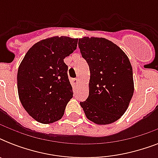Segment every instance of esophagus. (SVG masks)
<instances>
[{"label":"esophagus","mask_w":158,"mask_h":158,"mask_svg":"<svg viewBox=\"0 0 158 158\" xmlns=\"http://www.w3.org/2000/svg\"><path fill=\"white\" fill-rule=\"evenodd\" d=\"M74 83H75V84H78L79 83V78H76V79H74Z\"/></svg>","instance_id":"1"}]
</instances>
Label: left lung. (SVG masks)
<instances>
[{
  "label": "left lung",
  "mask_w": 158,
  "mask_h": 158,
  "mask_svg": "<svg viewBox=\"0 0 158 158\" xmlns=\"http://www.w3.org/2000/svg\"><path fill=\"white\" fill-rule=\"evenodd\" d=\"M79 48L90 70L89 97L80 106L97 125L115 122L126 111L134 94L130 60L117 45L103 38H79Z\"/></svg>",
  "instance_id": "left-lung-1"
}]
</instances>
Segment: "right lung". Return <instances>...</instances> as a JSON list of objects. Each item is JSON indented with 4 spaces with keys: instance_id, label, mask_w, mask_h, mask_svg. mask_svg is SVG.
<instances>
[{
    "instance_id": "add662e5",
    "label": "right lung",
    "mask_w": 158,
    "mask_h": 158,
    "mask_svg": "<svg viewBox=\"0 0 158 158\" xmlns=\"http://www.w3.org/2000/svg\"><path fill=\"white\" fill-rule=\"evenodd\" d=\"M78 38L55 36L35 43L19 66V98L31 117L42 124L61 119L73 97L64 59L77 48Z\"/></svg>"
}]
</instances>
